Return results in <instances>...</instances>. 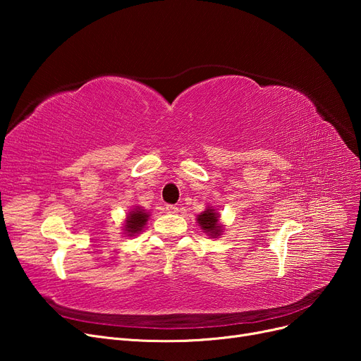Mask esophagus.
Masks as SVG:
<instances>
[{"label": "esophagus", "instance_id": "esophagus-1", "mask_svg": "<svg viewBox=\"0 0 361 361\" xmlns=\"http://www.w3.org/2000/svg\"><path fill=\"white\" fill-rule=\"evenodd\" d=\"M166 211H167L169 214H176V212H178V207L174 206V204H167V206H166Z\"/></svg>", "mask_w": 361, "mask_h": 361}]
</instances>
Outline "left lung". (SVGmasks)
I'll return each instance as SVG.
<instances>
[{
  "label": "left lung",
  "mask_w": 361,
  "mask_h": 361,
  "mask_svg": "<svg viewBox=\"0 0 361 361\" xmlns=\"http://www.w3.org/2000/svg\"><path fill=\"white\" fill-rule=\"evenodd\" d=\"M220 214H218L215 209H212L211 206L206 207V211H203L199 216H197V223L200 224V227L203 228V232L211 236V238H218L223 233V226L220 224Z\"/></svg>",
  "instance_id": "left-lung-1"
}]
</instances>
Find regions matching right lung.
<instances>
[{"label": "right lung", "mask_w": 361, "mask_h": 361, "mask_svg": "<svg viewBox=\"0 0 361 361\" xmlns=\"http://www.w3.org/2000/svg\"><path fill=\"white\" fill-rule=\"evenodd\" d=\"M149 216H150L149 212H146L145 209H141V207H134V209L128 214L125 220V226H123L125 233L128 236H137L145 228Z\"/></svg>", "instance_id": "1"}]
</instances>
